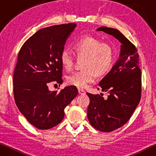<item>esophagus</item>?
Segmentation results:
<instances>
[{
    "mask_svg": "<svg viewBox=\"0 0 156 156\" xmlns=\"http://www.w3.org/2000/svg\"><path fill=\"white\" fill-rule=\"evenodd\" d=\"M78 94H80V95H84V94H86V92L84 91H83V90H82V89H78Z\"/></svg>",
    "mask_w": 156,
    "mask_h": 156,
    "instance_id": "esophagus-1",
    "label": "esophagus"
}]
</instances>
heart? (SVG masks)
<instances>
[{"label":"heart","instance_id":"b5f03b06","mask_svg":"<svg viewBox=\"0 0 156 156\" xmlns=\"http://www.w3.org/2000/svg\"><path fill=\"white\" fill-rule=\"evenodd\" d=\"M78 57H86L83 62V70L73 72L67 76V81L70 85L84 89L88 84L96 80L97 73H107L113 61L112 47L107 43H102L100 39L94 36H86L76 41L73 44ZM60 62L66 70H70L74 62V58L68 49H64L60 54Z\"/></svg>","mask_w":156,"mask_h":156}]
</instances>
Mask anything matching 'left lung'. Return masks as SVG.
Segmentation results:
<instances>
[{
	"label": "left lung",
	"instance_id": "obj_1",
	"mask_svg": "<svg viewBox=\"0 0 156 156\" xmlns=\"http://www.w3.org/2000/svg\"><path fill=\"white\" fill-rule=\"evenodd\" d=\"M122 44L119 58L99 83L103 94L87 93L90 99L87 118L91 126L102 132H111L121 127L130 119L141 97V69L136 47L116 29L100 27Z\"/></svg>",
	"mask_w": 156,
	"mask_h": 156
}]
</instances>
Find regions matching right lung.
I'll use <instances>...</instances> for the list:
<instances>
[{
	"label": "right lung",
	"instance_id": "right-lung-1",
	"mask_svg": "<svg viewBox=\"0 0 156 156\" xmlns=\"http://www.w3.org/2000/svg\"><path fill=\"white\" fill-rule=\"evenodd\" d=\"M76 27V23H69L41 29L18 53L13 78L15 102L28 122L38 129L58 125L65 108L78 94L74 86L60 92L49 91L47 86L51 82L63 83L60 54Z\"/></svg>",
	"mask_w": 156,
	"mask_h": 156
}]
</instances>
